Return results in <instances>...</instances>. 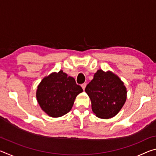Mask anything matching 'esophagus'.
<instances>
[{"label": "esophagus", "instance_id": "obj_1", "mask_svg": "<svg viewBox=\"0 0 156 156\" xmlns=\"http://www.w3.org/2000/svg\"><path fill=\"white\" fill-rule=\"evenodd\" d=\"M81 87H82V88L83 89V90H84V89H85V87H86V83L82 84H81Z\"/></svg>", "mask_w": 156, "mask_h": 156}]
</instances>
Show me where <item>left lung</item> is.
Masks as SVG:
<instances>
[{
	"label": "left lung",
	"instance_id": "8db88e82",
	"mask_svg": "<svg viewBox=\"0 0 156 156\" xmlns=\"http://www.w3.org/2000/svg\"><path fill=\"white\" fill-rule=\"evenodd\" d=\"M91 101V109L97 117L111 118L118 114L126 99V89L118 76L99 69L85 88Z\"/></svg>",
	"mask_w": 156,
	"mask_h": 156
}]
</instances>
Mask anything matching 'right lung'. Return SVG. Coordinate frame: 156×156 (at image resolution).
Wrapping results in <instances>:
<instances>
[{"mask_svg":"<svg viewBox=\"0 0 156 156\" xmlns=\"http://www.w3.org/2000/svg\"><path fill=\"white\" fill-rule=\"evenodd\" d=\"M83 91L74 78L60 70L42 80L37 89L36 98L47 115L58 118L72 109L76 96Z\"/></svg>","mask_w":156,"mask_h":156,"instance_id":"right-lung-1","label":"right lung"}]
</instances>
